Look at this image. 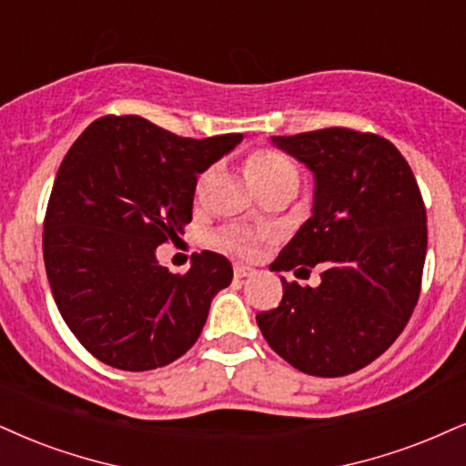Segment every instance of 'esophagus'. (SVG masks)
<instances>
[{
    "label": "esophagus",
    "instance_id": "esophagus-1",
    "mask_svg": "<svg viewBox=\"0 0 466 466\" xmlns=\"http://www.w3.org/2000/svg\"><path fill=\"white\" fill-rule=\"evenodd\" d=\"M233 274H235V279H246V277H252V274H255V269H252L250 266H244V263H235Z\"/></svg>",
    "mask_w": 466,
    "mask_h": 466
}]
</instances>
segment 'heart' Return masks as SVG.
<instances>
[{
	"label": "heart",
	"mask_w": 466,
	"mask_h": 466,
	"mask_svg": "<svg viewBox=\"0 0 466 466\" xmlns=\"http://www.w3.org/2000/svg\"><path fill=\"white\" fill-rule=\"evenodd\" d=\"M246 175L259 192L277 186L298 187V181H300L296 166L283 153L272 151V148H259V151L250 153L246 159ZM214 244L228 252L250 257L259 246V235L242 231V228H224L214 235Z\"/></svg>",
	"instance_id": "b5f03b06"
}]
</instances>
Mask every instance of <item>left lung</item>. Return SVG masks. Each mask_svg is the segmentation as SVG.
<instances>
[{
	"label": "left lung",
	"instance_id": "left-lung-1",
	"mask_svg": "<svg viewBox=\"0 0 466 466\" xmlns=\"http://www.w3.org/2000/svg\"><path fill=\"white\" fill-rule=\"evenodd\" d=\"M315 177L313 216L269 269L311 272L318 287L283 280V300L257 315L279 356L309 376L359 371L409 324L428 250L426 205L409 162L387 137L346 127L272 136Z\"/></svg>",
	"mask_w": 466,
	"mask_h": 466
}]
</instances>
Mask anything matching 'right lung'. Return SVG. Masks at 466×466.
<instances>
[{"label": "right lung", "mask_w": 466, "mask_h": 466, "mask_svg": "<svg viewBox=\"0 0 466 466\" xmlns=\"http://www.w3.org/2000/svg\"><path fill=\"white\" fill-rule=\"evenodd\" d=\"M239 140H194L110 114L68 148L45 214V268L62 319L101 363L157 370L197 343L231 263L203 250L186 274H172L155 250L179 239L197 177Z\"/></svg>", "instance_id": "add662e5"}]
</instances>
